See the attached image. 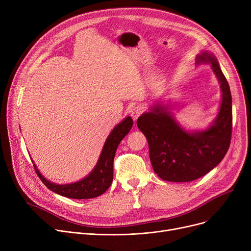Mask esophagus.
Returning a JSON list of instances; mask_svg holds the SVG:
<instances>
[{
  "instance_id": "34e87169",
  "label": "esophagus",
  "mask_w": 251,
  "mask_h": 251,
  "mask_svg": "<svg viewBox=\"0 0 251 251\" xmlns=\"http://www.w3.org/2000/svg\"><path fill=\"white\" fill-rule=\"evenodd\" d=\"M143 113V108L141 105H136L132 110H131V117L133 118V120L136 121L137 118Z\"/></svg>"
}]
</instances>
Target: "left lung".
<instances>
[{
  "label": "left lung",
  "instance_id": "left-lung-1",
  "mask_svg": "<svg viewBox=\"0 0 251 251\" xmlns=\"http://www.w3.org/2000/svg\"><path fill=\"white\" fill-rule=\"evenodd\" d=\"M208 64L220 84L222 100L215 120L205 129L184 128L169 104L155 100L149 112L137 119V127L146 135L154 173L169 182H190L216 168L226 155L232 134V97L230 86L216 56L202 50L196 65Z\"/></svg>",
  "mask_w": 251,
  "mask_h": 251
}]
</instances>
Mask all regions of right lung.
<instances>
[{
    "label": "right lung",
    "mask_w": 251,
    "mask_h": 251,
    "mask_svg": "<svg viewBox=\"0 0 251 251\" xmlns=\"http://www.w3.org/2000/svg\"><path fill=\"white\" fill-rule=\"evenodd\" d=\"M132 125L133 120L130 116H127L113 128L110 135L104 141L97 165L91 172L81 180L67 184L50 182L39 172L32 161L36 174L50 190L59 195L69 197V199L87 200L101 195L108 190L113 181V164L117 148L121 140L129 133Z\"/></svg>",
    "instance_id": "add662e5"
}]
</instances>
